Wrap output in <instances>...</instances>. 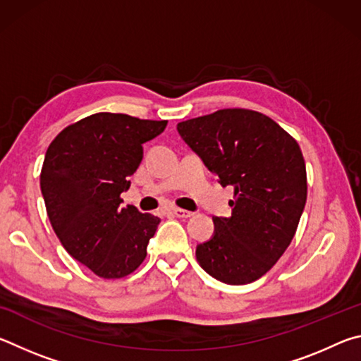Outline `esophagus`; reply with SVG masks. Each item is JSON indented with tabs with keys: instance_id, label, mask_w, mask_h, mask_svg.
<instances>
[{
	"instance_id": "34e87169",
	"label": "esophagus",
	"mask_w": 361,
	"mask_h": 361,
	"mask_svg": "<svg viewBox=\"0 0 361 361\" xmlns=\"http://www.w3.org/2000/svg\"><path fill=\"white\" fill-rule=\"evenodd\" d=\"M172 213L176 218H191L192 216V212H188V210H183V209H173Z\"/></svg>"
}]
</instances>
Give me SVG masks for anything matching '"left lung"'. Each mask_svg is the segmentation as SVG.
I'll list each match as a JSON object with an SVG mask.
<instances>
[{
    "instance_id": "1",
    "label": "left lung",
    "mask_w": 361,
    "mask_h": 361,
    "mask_svg": "<svg viewBox=\"0 0 361 361\" xmlns=\"http://www.w3.org/2000/svg\"><path fill=\"white\" fill-rule=\"evenodd\" d=\"M221 186L234 188L232 215L195 248L199 264L228 285H245L271 269L295 237L307 199L301 148L258 111L219 109L176 126Z\"/></svg>"
}]
</instances>
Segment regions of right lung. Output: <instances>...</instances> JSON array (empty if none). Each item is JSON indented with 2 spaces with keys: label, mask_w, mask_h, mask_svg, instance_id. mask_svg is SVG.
I'll return each mask as SVG.
<instances>
[{
  "label": "right lung",
  "mask_w": 361,
  "mask_h": 361,
  "mask_svg": "<svg viewBox=\"0 0 361 361\" xmlns=\"http://www.w3.org/2000/svg\"><path fill=\"white\" fill-rule=\"evenodd\" d=\"M167 121L97 113L68 126L49 145L41 170L47 216L73 258L103 279L142 264L161 219L122 207L121 194L143 159V143Z\"/></svg>",
  "instance_id": "1"
}]
</instances>
